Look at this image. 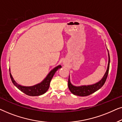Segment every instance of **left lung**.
<instances>
[{
    "label": "left lung",
    "instance_id": "obj_1",
    "mask_svg": "<svg viewBox=\"0 0 122 122\" xmlns=\"http://www.w3.org/2000/svg\"><path fill=\"white\" fill-rule=\"evenodd\" d=\"M108 56H109V61H108L107 70L106 73H105L104 76H103L101 81H100L99 82H98L97 83H96V84L93 85H91V86H73V85L71 84L69 78V79H68V88H69L71 93H73V94L78 96H89V95H91V94H92V93H94L95 92L97 91L98 90H99L100 89V88L102 87L105 82H106V79L107 78L108 75V72H109L110 63V56L109 53H108Z\"/></svg>",
    "mask_w": 122,
    "mask_h": 122
}]
</instances>
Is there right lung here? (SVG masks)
Instances as JSON below:
<instances>
[{
  "mask_svg": "<svg viewBox=\"0 0 122 122\" xmlns=\"http://www.w3.org/2000/svg\"><path fill=\"white\" fill-rule=\"evenodd\" d=\"M61 66H58L54 68L52 71H51L47 76L45 78L44 81L41 83L35 85L34 86H21L20 85L18 84V83H16L15 81L13 79V78L11 76V74L10 71V68H9V72H10V76L11 80L12 81V82L14 85L15 86H16L20 91L23 92V93L26 95L30 96H41L44 94L46 91H48L49 89V86H50V83L51 79H52L53 76H54L55 73L56 72V71H57L58 69L61 68Z\"/></svg>",
  "mask_w": 122,
  "mask_h": 122,
  "instance_id": "obj_1",
  "label": "right lung"
}]
</instances>
